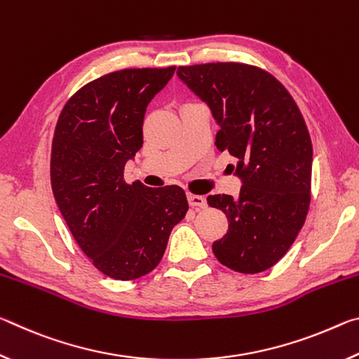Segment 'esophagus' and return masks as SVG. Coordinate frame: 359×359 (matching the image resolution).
Masks as SVG:
<instances>
[{"label":"esophagus","instance_id":"1","mask_svg":"<svg viewBox=\"0 0 359 359\" xmlns=\"http://www.w3.org/2000/svg\"><path fill=\"white\" fill-rule=\"evenodd\" d=\"M188 204L194 209H204L208 205L204 196H199V194H188Z\"/></svg>","mask_w":359,"mask_h":359}]
</instances>
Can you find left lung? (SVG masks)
Masks as SVG:
<instances>
[{
	"label": "left lung",
	"instance_id": "1",
	"mask_svg": "<svg viewBox=\"0 0 359 359\" xmlns=\"http://www.w3.org/2000/svg\"><path fill=\"white\" fill-rule=\"evenodd\" d=\"M177 76L210 107L215 145L236 158L239 196L212 194L210 208L229 228L212 244L223 266L258 274L293 245L311 205L312 141L288 90L258 66L205 63L179 66Z\"/></svg>",
	"mask_w": 359,
	"mask_h": 359
}]
</instances>
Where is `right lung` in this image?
I'll use <instances>...</instances> for the list:
<instances>
[{
  "label": "right lung",
  "instance_id": "add662e5",
  "mask_svg": "<svg viewBox=\"0 0 359 359\" xmlns=\"http://www.w3.org/2000/svg\"><path fill=\"white\" fill-rule=\"evenodd\" d=\"M174 71L120 69L95 79L68 100L53 133L50 184L58 209L82 252L115 280L154 271L188 210L184 188L123 177L125 163L142 147L145 109Z\"/></svg>",
  "mask_w": 359,
  "mask_h": 359
}]
</instances>
